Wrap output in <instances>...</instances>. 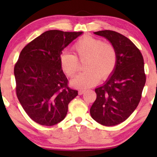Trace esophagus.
I'll return each mask as SVG.
<instances>
[{"mask_svg": "<svg viewBox=\"0 0 157 157\" xmlns=\"http://www.w3.org/2000/svg\"><path fill=\"white\" fill-rule=\"evenodd\" d=\"M85 91L86 90H84V89H80L78 91V94L79 95H82V94L85 92Z\"/></svg>", "mask_w": 157, "mask_h": 157, "instance_id": "esophagus-1", "label": "esophagus"}]
</instances>
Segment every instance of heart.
I'll list each match as a JSON object with an SVG mask.
<instances>
[{"mask_svg":"<svg viewBox=\"0 0 157 157\" xmlns=\"http://www.w3.org/2000/svg\"><path fill=\"white\" fill-rule=\"evenodd\" d=\"M73 48L78 59L86 61L84 72L78 74L71 81L76 88H89L99 81L106 80L114 71L117 64V51L110 43L92 36H84L74 44ZM61 68L68 77L74 76L79 70V62L76 56L63 52L60 56Z\"/></svg>","mask_w":157,"mask_h":157,"instance_id":"heart-1","label":"heart"}]
</instances>
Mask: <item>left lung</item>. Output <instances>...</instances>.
Here are the masks:
<instances>
[{
    "label": "left lung",
    "instance_id": "8db88e82",
    "mask_svg": "<svg viewBox=\"0 0 157 157\" xmlns=\"http://www.w3.org/2000/svg\"><path fill=\"white\" fill-rule=\"evenodd\" d=\"M94 33L115 46L118 59L112 76L95 89L96 99L90 113L102 125L115 126L127 119L140 101L146 83L144 59L134 43L122 34L109 30Z\"/></svg>",
    "mask_w": 157,
    "mask_h": 157
}]
</instances>
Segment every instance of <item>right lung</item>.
Listing matches in <instances>:
<instances>
[{
    "label": "right lung",
    "mask_w": 157,
    "mask_h": 157,
    "mask_svg": "<svg viewBox=\"0 0 157 157\" xmlns=\"http://www.w3.org/2000/svg\"><path fill=\"white\" fill-rule=\"evenodd\" d=\"M82 33L44 32L22 49L15 64L17 97L29 117L40 125L53 126L63 120L68 104L78 95L68 86L60 56Z\"/></svg>",
    "instance_id": "1"
}]
</instances>
